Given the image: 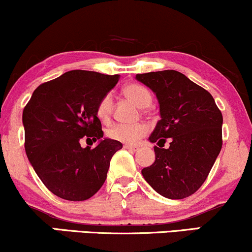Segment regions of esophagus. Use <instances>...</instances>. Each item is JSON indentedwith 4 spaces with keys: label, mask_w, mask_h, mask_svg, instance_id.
<instances>
[{
    "label": "esophagus",
    "mask_w": 252,
    "mask_h": 252,
    "mask_svg": "<svg viewBox=\"0 0 252 252\" xmlns=\"http://www.w3.org/2000/svg\"><path fill=\"white\" fill-rule=\"evenodd\" d=\"M124 148H126V150H128V151H133V152L139 150L138 146H133V145H124Z\"/></svg>",
    "instance_id": "34e87169"
}]
</instances>
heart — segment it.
<instances>
[{"instance_id":"heart-1","label":"heart","mask_w":252,"mask_h":252,"mask_svg":"<svg viewBox=\"0 0 252 252\" xmlns=\"http://www.w3.org/2000/svg\"><path fill=\"white\" fill-rule=\"evenodd\" d=\"M124 93L126 97H128L132 101H134L139 107L145 108L150 106L152 102V94L150 90L140 84H129L125 86ZM112 105H113V99H112L111 93H106L98 101L97 107H95V114L98 119L102 123H107L111 118ZM107 136L112 140H116L124 144H135L142 136L147 133V127L142 124L138 125H125V124H116L107 129Z\"/></svg>"}]
</instances>
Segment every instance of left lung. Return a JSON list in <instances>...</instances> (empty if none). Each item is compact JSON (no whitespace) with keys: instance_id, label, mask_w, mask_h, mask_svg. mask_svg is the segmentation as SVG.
I'll return each instance as SVG.
<instances>
[{"instance_id":"obj_1","label":"left lung","mask_w":252,"mask_h":252,"mask_svg":"<svg viewBox=\"0 0 252 252\" xmlns=\"http://www.w3.org/2000/svg\"><path fill=\"white\" fill-rule=\"evenodd\" d=\"M157 95L160 117L151 142L155 161L141 170L160 195L181 200L194 194L206 181L222 148L221 111L213 95L175 70L136 74ZM170 141L168 149L162 147Z\"/></svg>"}]
</instances>
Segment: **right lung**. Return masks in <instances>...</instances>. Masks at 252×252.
Instances as JSON below:
<instances>
[{
    "label": "right lung",
    "mask_w": 252,
    "mask_h": 252,
    "mask_svg": "<svg viewBox=\"0 0 252 252\" xmlns=\"http://www.w3.org/2000/svg\"><path fill=\"white\" fill-rule=\"evenodd\" d=\"M119 74L72 70L40 84L23 110L26 153L45 187L67 201L92 197L104 185L110 161L123 144L101 139L98 101L116 86ZM83 138L97 140L83 149Z\"/></svg>",
    "instance_id": "right-lung-1"
}]
</instances>
